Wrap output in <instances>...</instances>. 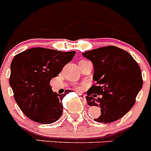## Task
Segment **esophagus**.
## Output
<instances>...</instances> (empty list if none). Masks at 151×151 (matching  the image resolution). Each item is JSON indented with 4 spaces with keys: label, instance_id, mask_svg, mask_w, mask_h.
I'll return each mask as SVG.
<instances>
[{
    "label": "esophagus",
    "instance_id": "1",
    "mask_svg": "<svg viewBox=\"0 0 151 151\" xmlns=\"http://www.w3.org/2000/svg\"><path fill=\"white\" fill-rule=\"evenodd\" d=\"M78 95L80 96V97H81V99H82V101H83V102H85V103L87 102V101H86V96H85V95H82V94H78Z\"/></svg>",
    "mask_w": 151,
    "mask_h": 151
}]
</instances>
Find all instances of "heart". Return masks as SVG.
Returning a JSON list of instances; mask_svg holds the SVG:
<instances>
[{
	"label": "heart",
	"mask_w": 151,
	"mask_h": 151,
	"mask_svg": "<svg viewBox=\"0 0 151 151\" xmlns=\"http://www.w3.org/2000/svg\"><path fill=\"white\" fill-rule=\"evenodd\" d=\"M76 88H77V90H82V86H78V87H77Z\"/></svg>",
	"instance_id": "1"
}]
</instances>
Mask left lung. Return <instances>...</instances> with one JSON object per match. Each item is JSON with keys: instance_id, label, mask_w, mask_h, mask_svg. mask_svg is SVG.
Wrapping results in <instances>:
<instances>
[{"instance_id": "obj_1", "label": "left lung", "mask_w": 151, "mask_h": 151, "mask_svg": "<svg viewBox=\"0 0 151 151\" xmlns=\"http://www.w3.org/2000/svg\"><path fill=\"white\" fill-rule=\"evenodd\" d=\"M94 66L93 80L97 85L87 91L89 106L101 107L96 122L110 123L125 116L135 103L142 88L141 68L127 51L116 46L102 47L82 53ZM94 93L102 98H94Z\"/></svg>"}]
</instances>
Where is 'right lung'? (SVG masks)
<instances>
[{"label": "right lung", "instance_id": "right-lung-1", "mask_svg": "<svg viewBox=\"0 0 151 151\" xmlns=\"http://www.w3.org/2000/svg\"><path fill=\"white\" fill-rule=\"evenodd\" d=\"M75 54V50L33 47L14 57L10 65V85L16 102L28 118L42 124L59 119L63 109V99L71 91L58 94L52 91L50 82Z\"/></svg>", "mask_w": 151, "mask_h": 151}]
</instances>
